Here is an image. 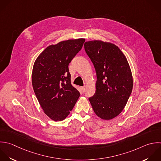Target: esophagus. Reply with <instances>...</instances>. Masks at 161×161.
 <instances>
[{
    "mask_svg": "<svg viewBox=\"0 0 161 161\" xmlns=\"http://www.w3.org/2000/svg\"><path fill=\"white\" fill-rule=\"evenodd\" d=\"M81 91H82L83 92H84L85 91V86L81 87Z\"/></svg>",
    "mask_w": 161,
    "mask_h": 161,
    "instance_id": "esophagus-1",
    "label": "esophagus"
}]
</instances>
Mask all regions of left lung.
I'll use <instances>...</instances> for the list:
<instances>
[{
  "instance_id": "left-lung-1",
  "label": "left lung",
  "mask_w": 161,
  "mask_h": 161,
  "mask_svg": "<svg viewBox=\"0 0 161 161\" xmlns=\"http://www.w3.org/2000/svg\"><path fill=\"white\" fill-rule=\"evenodd\" d=\"M84 47L97 78L95 93L89 101L98 117L111 120L122 112L132 93L133 78L129 64L119 47L111 42L90 41Z\"/></svg>"
}]
</instances>
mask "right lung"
I'll use <instances>...</instances> for the list:
<instances>
[{
	"mask_svg": "<svg viewBox=\"0 0 161 161\" xmlns=\"http://www.w3.org/2000/svg\"><path fill=\"white\" fill-rule=\"evenodd\" d=\"M85 41L80 38L50 45L34 62L32 87L44 114L54 121L64 120L80 97L71 83L68 65Z\"/></svg>",
	"mask_w": 161,
	"mask_h": 161,
	"instance_id": "1",
	"label": "right lung"
}]
</instances>
